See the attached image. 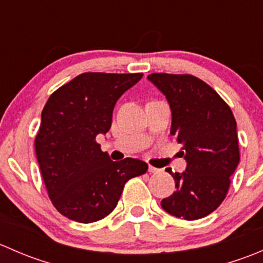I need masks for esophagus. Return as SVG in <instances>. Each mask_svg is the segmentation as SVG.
Here are the masks:
<instances>
[{
	"label": "esophagus",
	"instance_id": "1",
	"mask_svg": "<svg viewBox=\"0 0 263 263\" xmlns=\"http://www.w3.org/2000/svg\"><path fill=\"white\" fill-rule=\"evenodd\" d=\"M148 172L153 174H156V173H160V172H163V169H159V168H155V166H153V165H148Z\"/></svg>",
	"mask_w": 263,
	"mask_h": 263
}]
</instances>
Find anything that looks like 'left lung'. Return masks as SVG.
Returning <instances> with one entry per match:
<instances>
[{
    "mask_svg": "<svg viewBox=\"0 0 263 263\" xmlns=\"http://www.w3.org/2000/svg\"><path fill=\"white\" fill-rule=\"evenodd\" d=\"M147 80L165 95L171 135L183 146L185 171L169 174L176 192L161 200L168 214L184 220L208 216L224 201L239 164L237 122L227 103L192 75L151 73Z\"/></svg>",
    "mask_w": 263,
    "mask_h": 263,
    "instance_id": "8db88e82",
    "label": "left lung"
}]
</instances>
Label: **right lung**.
<instances>
[{"mask_svg":"<svg viewBox=\"0 0 263 263\" xmlns=\"http://www.w3.org/2000/svg\"><path fill=\"white\" fill-rule=\"evenodd\" d=\"M142 73L86 72L55 90L42 112L35 153L54 208L78 222L115 210L124 183L146 173L140 159L110 160L95 139L112 126L113 109Z\"/></svg>","mask_w":263,"mask_h":263,"instance_id":"right-lung-1","label":"right lung"}]
</instances>
